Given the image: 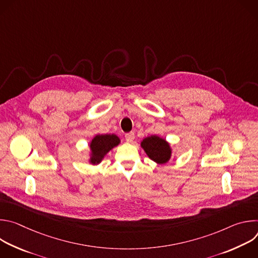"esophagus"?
Listing matches in <instances>:
<instances>
[{
	"label": "esophagus",
	"mask_w": 258,
	"mask_h": 258,
	"mask_svg": "<svg viewBox=\"0 0 258 258\" xmlns=\"http://www.w3.org/2000/svg\"><path fill=\"white\" fill-rule=\"evenodd\" d=\"M125 140L127 141V142H133L134 140H135V133H133V132H131V133H127V134H125Z\"/></svg>",
	"instance_id": "1"
}]
</instances>
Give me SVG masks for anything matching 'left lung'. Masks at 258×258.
Listing matches in <instances>:
<instances>
[{
	"mask_svg": "<svg viewBox=\"0 0 258 258\" xmlns=\"http://www.w3.org/2000/svg\"><path fill=\"white\" fill-rule=\"evenodd\" d=\"M141 145L147 155L155 162L163 164L169 160L171 151L169 145L165 142V140L157 136H151L144 139Z\"/></svg>",
	"mask_w": 258,
	"mask_h": 258,
	"instance_id": "1",
	"label": "left lung"
}]
</instances>
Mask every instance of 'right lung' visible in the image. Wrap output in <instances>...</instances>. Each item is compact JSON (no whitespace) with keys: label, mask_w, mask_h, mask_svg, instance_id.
<instances>
[{"label":"right lung","mask_w":258,"mask_h":258,"mask_svg":"<svg viewBox=\"0 0 258 258\" xmlns=\"http://www.w3.org/2000/svg\"><path fill=\"white\" fill-rule=\"evenodd\" d=\"M119 139L115 135H98L91 143L92 158L91 162L93 164L99 163L102 158L107 154L113 147L119 144Z\"/></svg>","instance_id":"obj_1"}]
</instances>
